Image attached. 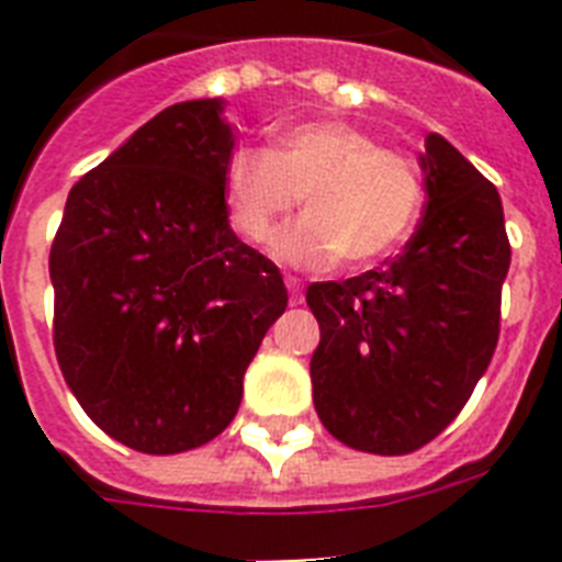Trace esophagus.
<instances>
[{
  "label": "esophagus",
  "instance_id": "obj_1",
  "mask_svg": "<svg viewBox=\"0 0 562 562\" xmlns=\"http://www.w3.org/2000/svg\"><path fill=\"white\" fill-rule=\"evenodd\" d=\"M285 289H289V297H291V303H294V306H297V303H303V282L297 280V277H285Z\"/></svg>",
  "mask_w": 562,
  "mask_h": 562
}]
</instances>
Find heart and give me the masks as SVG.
Returning <instances> with one entry per match:
<instances>
[{"label": "heart", "mask_w": 562, "mask_h": 562, "mask_svg": "<svg viewBox=\"0 0 562 562\" xmlns=\"http://www.w3.org/2000/svg\"><path fill=\"white\" fill-rule=\"evenodd\" d=\"M224 194L250 241L271 236L306 194V215L271 238L280 262L306 271H326L341 256L350 268L379 262L408 238L423 210L414 162L338 119L285 127L273 151L236 145L224 162Z\"/></svg>", "instance_id": "1"}]
</instances>
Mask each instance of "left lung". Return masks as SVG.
I'll use <instances>...</instances> for the list:
<instances>
[{
    "label": "left lung",
    "instance_id": "8db88e82",
    "mask_svg": "<svg viewBox=\"0 0 562 562\" xmlns=\"http://www.w3.org/2000/svg\"><path fill=\"white\" fill-rule=\"evenodd\" d=\"M426 212L396 259L344 282H312L321 324L312 400L350 449L408 454L467 405L498 341L510 268L496 187L440 134L419 154Z\"/></svg>",
    "mask_w": 562,
    "mask_h": 562
}]
</instances>
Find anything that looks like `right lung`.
I'll use <instances>...</instances> for the list:
<instances>
[{
  "label": "right lung",
  "mask_w": 562,
  "mask_h": 562,
  "mask_svg": "<svg viewBox=\"0 0 562 562\" xmlns=\"http://www.w3.org/2000/svg\"><path fill=\"white\" fill-rule=\"evenodd\" d=\"M224 99L171 104L66 198L48 277L69 391L113 440L145 454L210 443L289 306L280 268L233 233Z\"/></svg>",
  "instance_id": "add662e5"
}]
</instances>
